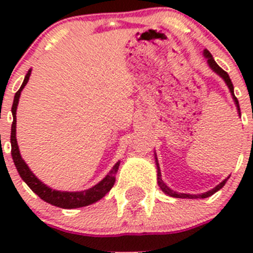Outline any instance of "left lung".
I'll return each instance as SVG.
<instances>
[{
	"instance_id": "obj_1",
	"label": "left lung",
	"mask_w": 253,
	"mask_h": 253,
	"mask_svg": "<svg viewBox=\"0 0 253 253\" xmlns=\"http://www.w3.org/2000/svg\"><path fill=\"white\" fill-rule=\"evenodd\" d=\"M204 57L207 58V62L208 64H209V67L211 69H213V72H215L216 75L219 76V77L223 78V81L225 82V84L228 86V88H229V92H231L232 95V99H233L234 104H236V107L237 110H238V115L241 116V109H240V104H238V100H237V97L234 96V88H233V84H232L231 78H229V76H228V73L225 72V71H223L220 67L216 64V62L214 60L213 55L210 54V51L208 50V49H204ZM154 158H156V166H157V182H158V186L161 187V190H162L163 193L167 194L169 196H172V198H180V199H205V198H209V196H211L213 194H215L218 190L222 189L223 186L225 185V182L228 181V178H229V176H228L227 178H224V180L220 182L219 185H216L214 189L209 190V191H207V193H203V194H196V195H193V194H182V193H177V191H173V190L169 189V186H167L165 182H163L162 177H161V169H160V165H158V160H157V156H156V153H154Z\"/></svg>"
}]
</instances>
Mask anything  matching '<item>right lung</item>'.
<instances>
[{
  "label": "right lung",
  "instance_id": "add662e5",
  "mask_svg": "<svg viewBox=\"0 0 253 253\" xmlns=\"http://www.w3.org/2000/svg\"><path fill=\"white\" fill-rule=\"evenodd\" d=\"M31 75V68L29 69L28 73H26L25 78H24V82H22L20 90L15 93V97H13V104L11 107V111H12L13 122L11 125V156H12L13 163L16 166L17 172H19L20 177L25 181L26 185L30 187L40 199H43L44 202L49 203V204L54 205L58 208H63V209H75V208H82L87 207V205H91L93 203L99 202L100 199L104 198L109 191L111 190V187L115 184V175L118 169H119L120 161L114 165L113 169H110V172L100 181L99 184H96L95 186L90 187V189L84 190V191H59V190H53L51 187H49L48 185H45L44 182L39 180L37 176L33 173L29 166L26 165V162L22 160L21 154H20L19 146H17V139H16V110L17 105H19V99L20 95H21L22 88L26 86L29 78Z\"/></svg>",
  "mask_w": 253,
  "mask_h": 253
}]
</instances>
